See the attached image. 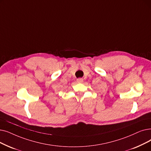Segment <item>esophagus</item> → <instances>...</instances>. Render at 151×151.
Wrapping results in <instances>:
<instances>
[{
	"instance_id": "esophagus-1",
	"label": "esophagus",
	"mask_w": 151,
	"mask_h": 151,
	"mask_svg": "<svg viewBox=\"0 0 151 151\" xmlns=\"http://www.w3.org/2000/svg\"><path fill=\"white\" fill-rule=\"evenodd\" d=\"M76 81H77V83H83V78H78V79L76 80Z\"/></svg>"
}]
</instances>
